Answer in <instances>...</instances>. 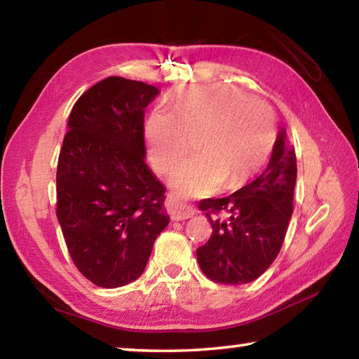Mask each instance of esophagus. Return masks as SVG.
<instances>
[{
    "label": "esophagus",
    "mask_w": 359,
    "mask_h": 359,
    "mask_svg": "<svg viewBox=\"0 0 359 359\" xmlns=\"http://www.w3.org/2000/svg\"><path fill=\"white\" fill-rule=\"evenodd\" d=\"M166 209L172 220H187V218L194 215V209L191 208V205H188L184 201H180V199L177 196H174V194H168Z\"/></svg>",
    "instance_id": "1"
}]
</instances>
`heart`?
<instances>
[{
	"instance_id": "1",
	"label": "heart",
	"mask_w": 359,
	"mask_h": 359,
	"mask_svg": "<svg viewBox=\"0 0 359 359\" xmlns=\"http://www.w3.org/2000/svg\"><path fill=\"white\" fill-rule=\"evenodd\" d=\"M149 158L168 172L196 139L199 154L172 169L169 182L184 196L236 188L269 160L277 141L274 111L229 85H194L174 100L171 111L155 107L145 120Z\"/></svg>"
}]
</instances>
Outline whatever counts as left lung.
<instances>
[{
  "instance_id": "1",
  "label": "left lung",
  "mask_w": 359,
  "mask_h": 359,
  "mask_svg": "<svg viewBox=\"0 0 359 359\" xmlns=\"http://www.w3.org/2000/svg\"><path fill=\"white\" fill-rule=\"evenodd\" d=\"M296 172V154L282 130L263 174L226 198L199 203L212 224L209 241L196 250L205 277L242 285L274 263L293 214Z\"/></svg>"
}]
</instances>
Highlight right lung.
I'll return each instance as SVG.
<instances>
[{"label": "right lung", "instance_id": "add662e5", "mask_svg": "<svg viewBox=\"0 0 359 359\" xmlns=\"http://www.w3.org/2000/svg\"><path fill=\"white\" fill-rule=\"evenodd\" d=\"M154 85L107 77L72 107L57 166V218L79 272L102 288L142 274L168 226L166 188L145 165L144 109Z\"/></svg>", "mask_w": 359, "mask_h": 359}]
</instances>
